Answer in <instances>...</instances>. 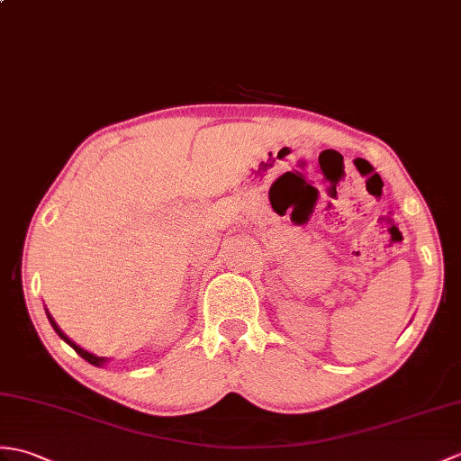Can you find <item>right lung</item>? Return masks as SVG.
Returning a JSON list of instances; mask_svg holds the SVG:
<instances>
[{
  "instance_id": "right-lung-1",
  "label": "right lung",
  "mask_w": 461,
  "mask_h": 461,
  "mask_svg": "<svg viewBox=\"0 0 461 461\" xmlns=\"http://www.w3.org/2000/svg\"><path fill=\"white\" fill-rule=\"evenodd\" d=\"M47 316H49V320H50V326L52 328H55V331H57V334L64 339V341H67V344L74 349V351H77L78 353V356L82 357V359H86V361H88V363H92V366H102V363H105V357H98V356H94V353H90V351H86V349H82L80 346H77V344H74V341L70 339V338H67V336H64L62 334V331H60V328L55 324V320H52L50 318V314L47 312Z\"/></svg>"
}]
</instances>
